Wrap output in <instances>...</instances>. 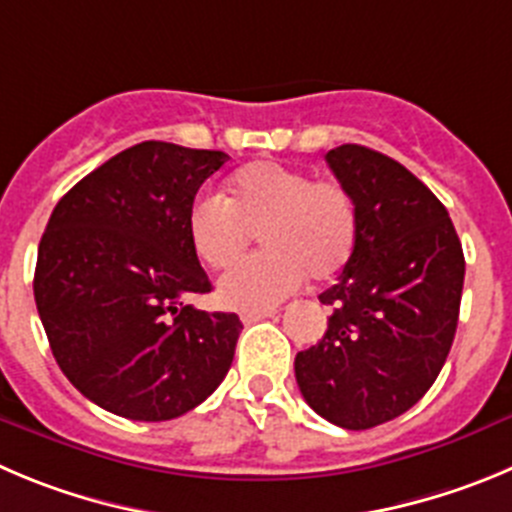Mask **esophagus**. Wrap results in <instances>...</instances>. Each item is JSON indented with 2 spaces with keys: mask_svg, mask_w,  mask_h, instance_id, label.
Returning <instances> with one entry per match:
<instances>
[{
  "mask_svg": "<svg viewBox=\"0 0 512 512\" xmlns=\"http://www.w3.org/2000/svg\"><path fill=\"white\" fill-rule=\"evenodd\" d=\"M272 315H275V310H245V313H242V323L250 326V323L262 321V318H272Z\"/></svg>",
  "mask_w": 512,
  "mask_h": 512,
  "instance_id": "esophagus-1",
  "label": "esophagus"
}]
</instances>
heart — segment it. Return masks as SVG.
Wrapping results in <instances>:
<instances>
[{"mask_svg":"<svg viewBox=\"0 0 512 512\" xmlns=\"http://www.w3.org/2000/svg\"><path fill=\"white\" fill-rule=\"evenodd\" d=\"M189 242L204 265H229L260 232L262 250L229 267L217 283L219 303L265 310L300 288L305 275L323 283L351 260L358 207L338 179L275 161H255L229 181V199L202 194L186 217Z\"/></svg>","mask_w":512,"mask_h":512,"instance_id":"b5f03b06","label":"heart"}]
</instances>
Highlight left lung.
<instances>
[{"mask_svg":"<svg viewBox=\"0 0 512 512\" xmlns=\"http://www.w3.org/2000/svg\"><path fill=\"white\" fill-rule=\"evenodd\" d=\"M351 189L358 234L328 331L295 356L300 394L343 429H371L412 409L442 371L460 318L465 255L450 214L409 169L374 148L326 154Z\"/></svg>","mask_w":512,"mask_h":512,"instance_id":"1","label":"left lung"}]
</instances>
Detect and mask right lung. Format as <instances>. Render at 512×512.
<instances>
[{"mask_svg":"<svg viewBox=\"0 0 512 512\" xmlns=\"http://www.w3.org/2000/svg\"><path fill=\"white\" fill-rule=\"evenodd\" d=\"M224 151L143 141L80 179L37 250L35 303L52 356L105 412L166 422L227 376L242 323L186 303L212 290L186 217Z\"/></svg>","mask_w":512,"mask_h":512,"instance_id":"obj_1","label":"right lung"}]
</instances>
